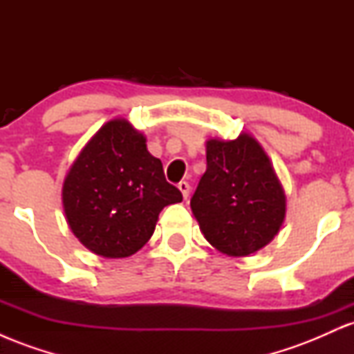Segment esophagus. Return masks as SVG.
<instances>
[{
  "instance_id": "1",
  "label": "esophagus",
  "mask_w": 354,
  "mask_h": 354,
  "mask_svg": "<svg viewBox=\"0 0 354 354\" xmlns=\"http://www.w3.org/2000/svg\"><path fill=\"white\" fill-rule=\"evenodd\" d=\"M178 189L181 191V194H183V198H185V200L189 196L191 186H189L188 181H180V183H178Z\"/></svg>"
}]
</instances>
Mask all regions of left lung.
<instances>
[{
	"instance_id": "8db88e82",
	"label": "left lung",
	"mask_w": 354,
	"mask_h": 354,
	"mask_svg": "<svg viewBox=\"0 0 354 354\" xmlns=\"http://www.w3.org/2000/svg\"><path fill=\"white\" fill-rule=\"evenodd\" d=\"M191 211L209 245L234 258L256 253L278 234L286 194L253 136L206 141V171L191 198Z\"/></svg>"
}]
</instances>
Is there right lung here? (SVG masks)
I'll return each instance as SVG.
<instances>
[{
	"mask_svg": "<svg viewBox=\"0 0 354 354\" xmlns=\"http://www.w3.org/2000/svg\"><path fill=\"white\" fill-rule=\"evenodd\" d=\"M63 209L78 241L103 258H126L153 236L158 216L183 201L146 136L124 118L104 123L63 183Z\"/></svg>",
	"mask_w": 354,
	"mask_h": 354,
	"instance_id": "add662e5",
	"label": "right lung"
}]
</instances>
